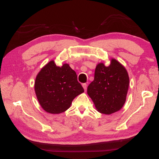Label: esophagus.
Listing matches in <instances>:
<instances>
[{"label": "esophagus", "mask_w": 159, "mask_h": 159, "mask_svg": "<svg viewBox=\"0 0 159 159\" xmlns=\"http://www.w3.org/2000/svg\"><path fill=\"white\" fill-rule=\"evenodd\" d=\"M83 87L84 88V91H86V90H87V84L86 83H83Z\"/></svg>", "instance_id": "esophagus-1"}]
</instances>
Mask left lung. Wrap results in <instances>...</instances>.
<instances>
[{"label":"left lung","instance_id":"obj_1","mask_svg":"<svg viewBox=\"0 0 159 159\" xmlns=\"http://www.w3.org/2000/svg\"><path fill=\"white\" fill-rule=\"evenodd\" d=\"M129 87V76L125 68L115 59L109 66L97 65L95 78L87 88L97 111L111 114L119 111L125 103Z\"/></svg>","mask_w":159,"mask_h":159}]
</instances>
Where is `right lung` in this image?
I'll return each instance as SVG.
<instances>
[{
    "mask_svg": "<svg viewBox=\"0 0 159 159\" xmlns=\"http://www.w3.org/2000/svg\"><path fill=\"white\" fill-rule=\"evenodd\" d=\"M35 91L44 110L57 114L66 111L72 100L84 92V89L68 64L58 66L50 61L36 77Z\"/></svg>",
    "mask_w": 159,
    "mask_h": 159,
    "instance_id": "1",
    "label": "right lung"
}]
</instances>
